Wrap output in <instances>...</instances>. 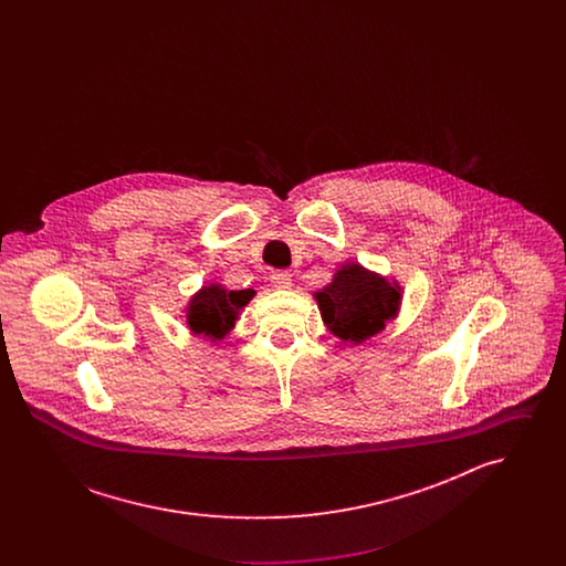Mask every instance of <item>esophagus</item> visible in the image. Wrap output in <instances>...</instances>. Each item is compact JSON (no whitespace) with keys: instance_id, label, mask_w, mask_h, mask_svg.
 <instances>
[{"instance_id":"obj_1","label":"esophagus","mask_w":566,"mask_h":566,"mask_svg":"<svg viewBox=\"0 0 566 566\" xmlns=\"http://www.w3.org/2000/svg\"><path fill=\"white\" fill-rule=\"evenodd\" d=\"M271 284L277 291H289L293 286V277H291L289 271H273L271 273Z\"/></svg>"}]
</instances>
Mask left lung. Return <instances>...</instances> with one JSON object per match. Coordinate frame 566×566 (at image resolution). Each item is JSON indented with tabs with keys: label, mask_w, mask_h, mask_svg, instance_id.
<instances>
[{
	"label": "left lung",
	"mask_w": 566,
	"mask_h": 566,
	"mask_svg": "<svg viewBox=\"0 0 566 566\" xmlns=\"http://www.w3.org/2000/svg\"><path fill=\"white\" fill-rule=\"evenodd\" d=\"M326 328L346 344H363L381 333L401 310V286L360 263H346L314 293Z\"/></svg>",
	"instance_id": "8db88e82"
}]
</instances>
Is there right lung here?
<instances>
[{
	"mask_svg": "<svg viewBox=\"0 0 566 566\" xmlns=\"http://www.w3.org/2000/svg\"><path fill=\"white\" fill-rule=\"evenodd\" d=\"M256 295L252 289L229 291L218 282L201 286L187 303V326L192 335H201L210 342H222L235 323L240 312Z\"/></svg>",
	"mask_w": 566,
	"mask_h": 566,
	"instance_id": "1",
	"label": "right lung"
}]
</instances>
